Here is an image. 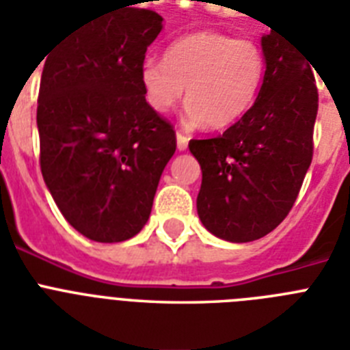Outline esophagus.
I'll list each match as a JSON object with an SVG mask.
<instances>
[{"mask_svg":"<svg viewBox=\"0 0 350 350\" xmlns=\"http://www.w3.org/2000/svg\"><path fill=\"white\" fill-rule=\"evenodd\" d=\"M188 142H189V137H186L184 133L177 131V150L178 152H186V150H188Z\"/></svg>","mask_w":350,"mask_h":350,"instance_id":"esophagus-1","label":"esophagus"}]
</instances>
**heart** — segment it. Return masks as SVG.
Segmentation results:
<instances>
[{
  "label": "heart",
  "mask_w": 350,
  "mask_h": 350,
  "mask_svg": "<svg viewBox=\"0 0 350 350\" xmlns=\"http://www.w3.org/2000/svg\"><path fill=\"white\" fill-rule=\"evenodd\" d=\"M264 79V55L250 39L198 30L167 44L164 61L148 59L139 70L148 106L166 113L183 99L184 121L209 128L237 122L253 106Z\"/></svg>",
  "instance_id": "obj_1"
}]
</instances>
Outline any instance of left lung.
Segmentation results:
<instances>
[{
	"label": "left lung",
	"instance_id": "1",
	"mask_svg": "<svg viewBox=\"0 0 350 350\" xmlns=\"http://www.w3.org/2000/svg\"><path fill=\"white\" fill-rule=\"evenodd\" d=\"M254 105L222 135L189 141L202 170L197 213L209 233L253 242L286 219L312 161L318 90L311 63L282 33L262 36Z\"/></svg>",
	"mask_w": 350,
	"mask_h": 350
}]
</instances>
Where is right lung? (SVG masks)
Segmentation results:
<instances>
[{"label":"right lung","instance_id":"1","mask_svg":"<svg viewBox=\"0 0 350 350\" xmlns=\"http://www.w3.org/2000/svg\"><path fill=\"white\" fill-rule=\"evenodd\" d=\"M161 30L157 12L128 5L94 16L44 55L41 173L64 219L94 242H122L144 228L177 148L139 81Z\"/></svg>","mask_w":350,"mask_h":350}]
</instances>
